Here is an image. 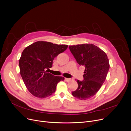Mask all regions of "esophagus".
Wrapping results in <instances>:
<instances>
[{
  "instance_id": "34e87169",
  "label": "esophagus",
  "mask_w": 131,
  "mask_h": 131,
  "mask_svg": "<svg viewBox=\"0 0 131 131\" xmlns=\"http://www.w3.org/2000/svg\"><path fill=\"white\" fill-rule=\"evenodd\" d=\"M65 80L66 82H70L72 80L71 79H69V78H65Z\"/></svg>"
}]
</instances>
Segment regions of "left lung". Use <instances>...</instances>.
I'll list each match as a JSON object with an SVG mask.
<instances>
[{"instance_id":"left-lung-1","label":"left lung","mask_w":131,"mask_h":131,"mask_svg":"<svg viewBox=\"0 0 131 131\" xmlns=\"http://www.w3.org/2000/svg\"><path fill=\"white\" fill-rule=\"evenodd\" d=\"M70 50L77 63L85 67L84 80H77L78 88L72 92L80 100L90 99L98 92L106 79L109 69L106 53L93 44L70 46Z\"/></svg>"}]
</instances>
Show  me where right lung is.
<instances>
[{"label":"right lung","instance_id":"right-lung-1","mask_svg":"<svg viewBox=\"0 0 131 131\" xmlns=\"http://www.w3.org/2000/svg\"><path fill=\"white\" fill-rule=\"evenodd\" d=\"M66 45L37 41L26 47L19 60L20 74L27 90L34 96L45 98L52 95L63 77L48 72L53 59L65 51Z\"/></svg>","mask_w":131,"mask_h":131}]
</instances>
